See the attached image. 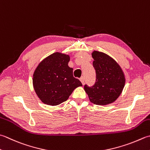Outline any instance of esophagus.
Masks as SVG:
<instances>
[{"label":"esophagus","mask_w":150,"mask_h":150,"mask_svg":"<svg viewBox=\"0 0 150 150\" xmlns=\"http://www.w3.org/2000/svg\"><path fill=\"white\" fill-rule=\"evenodd\" d=\"M80 81H81V82L82 83V84H84V77H81L80 78Z\"/></svg>","instance_id":"obj_1"}]
</instances>
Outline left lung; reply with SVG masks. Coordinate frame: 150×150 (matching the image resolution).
Wrapping results in <instances>:
<instances>
[{"instance_id":"8db88e82","label":"left lung","mask_w":150,"mask_h":150,"mask_svg":"<svg viewBox=\"0 0 150 150\" xmlns=\"http://www.w3.org/2000/svg\"><path fill=\"white\" fill-rule=\"evenodd\" d=\"M93 66L96 73L94 85L84 88L90 101L98 105L112 103L118 99L125 83L124 73L118 64L109 56L101 52H92Z\"/></svg>"}]
</instances>
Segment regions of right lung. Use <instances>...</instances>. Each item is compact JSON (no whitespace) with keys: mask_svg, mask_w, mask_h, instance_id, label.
<instances>
[{"mask_svg":"<svg viewBox=\"0 0 150 150\" xmlns=\"http://www.w3.org/2000/svg\"><path fill=\"white\" fill-rule=\"evenodd\" d=\"M69 56L54 52L43 59L35 69L33 86L43 103L55 106L66 101L76 88L83 86L68 66Z\"/></svg>","mask_w":150,"mask_h":150,"instance_id":"add662e5","label":"right lung"}]
</instances>
